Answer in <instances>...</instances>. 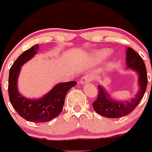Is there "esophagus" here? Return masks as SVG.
I'll return each mask as SVG.
<instances>
[{"label":"esophagus","instance_id":"1","mask_svg":"<svg viewBox=\"0 0 152 152\" xmlns=\"http://www.w3.org/2000/svg\"><path fill=\"white\" fill-rule=\"evenodd\" d=\"M90 81H91V78L88 75H86L85 76H82V79L80 80V84L82 85H86V84L90 83Z\"/></svg>","mask_w":152,"mask_h":152}]
</instances>
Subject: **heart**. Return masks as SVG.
I'll use <instances>...</instances> for the list:
<instances>
[{
	"instance_id": "b5f03b06",
	"label": "heart",
	"mask_w": 152,
	"mask_h": 152,
	"mask_svg": "<svg viewBox=\"0 0 152 152\" xmlns=\"http://www.w3.org/2000/svg\"><path fill=\"white\" fill-rule=\"evenodd\" d=\"M112 54V50L110 48H103L95 51L92 54L91 59L96 63L103 62Z\"/></svg>"
}]
</instances>
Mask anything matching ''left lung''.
<instances>
[{
  "label": "left lung",
  "instance_id": "left-lung-1",
  "mask_svg": "<svg viewBox=\"0 0 152 152\" xmlns=\"http://www.w3.org/2000/svg\"><path fill=\"white\" fill-rule=\"evenodd\" d=\"M126 68L135 71L138 76V91L134 97L129 100L120 101L113 99L104 86L99 85V96L93 103V107L98 114L109 118H117L129 114L140 103L147 87V72L141 56L131 48L126 50Z\"/></svg>",
  "mask_w": 152,
  "mask_h": 152
}]
</instances>
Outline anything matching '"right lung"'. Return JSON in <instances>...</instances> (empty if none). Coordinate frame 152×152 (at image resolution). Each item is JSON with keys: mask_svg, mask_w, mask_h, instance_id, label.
Segmentation results:
<instances>
[{"mask_svg": "<svg viewBox=\"0 0 152 152\" xmlns=\"http://www.w3.org/2000/svg\"><path fill=\"white\" fill-rule=\"evenodd\" d=\"M38 44L24 51L16 59L10 70L9 96L12 107L22 118L34 123L47 122L57 117L62 112L67 93L76 85L75 81L56 85L39 99H27L19 93L18 80L21 67L37 53Z\"/></svg>", "mask_w": 152, "mask_h": 152, "instance_id": "right-lung-1", "label": "right lung"}]
</instances>
